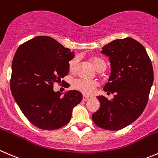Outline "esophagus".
Returning a JSON list of instances; mask_svg holds the SVG:
<instances>
[{
	"instance_id": "34e87169",
	"label": "esophagus",
	"mask_w": 158,
	"mask_h": 158,
	"mask_svg": "<svg viewBox=\"0 0 158 158\" xmlns=\"http://www.w3.org/2000/svg\"><path fill=\"white\" fill-rule=\"evenodd\" d=\"M89 99H90V97H89V96H87V95H84V96H83V101H87V100H89Z\"/></svg>"
}]
</instances>
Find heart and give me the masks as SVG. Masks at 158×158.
I'll return each mask as SVG.
<instances>
[{"label": "heart", "mask_w": 158, "mask_h": 158, "mask_svg": "<svg viewBox=\"0 0 158 158\" xmlns=\"http://www.w3.org/2000/svg\"><path fill=\"white\" fill-rule=\"evenodd\" d=\"M92 63L94 66L98 71H100L102 68H106V63L101 59L98 57H93L92 58ZM77 64H78V57H74L71 59L68 63L69 70L71 72H75L77 70ZM74 88L78 90L85 94H91L94 92L95 88L98 86V83L95 81L87 79H77L74 81L73 84Z\"/></svg>", "instance_id": "1"}]
</instances>
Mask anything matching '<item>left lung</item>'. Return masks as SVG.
<instances>
[{
    "label": "left lung",
    "instance_id": "8db88e82",
    "mask_svg": "<svg viewBox=\"0 0 158 158\" xmlns=\"http://www.w3.org/2000/svg\"><path fill=\"white\" fill-rule=\"evenodd\" d=\"M101 54L110 62L104 90L114 95L111 101L98 97L100 108L92 120L101 128L118 131L136 121L144 110L154 82L152 64L143 45L131 37L113 40L103 47Z\"/></svg>",
    "mask_w": 158,
    "mask_h": 158
}]
</instances>
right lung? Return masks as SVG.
Masks as SVG:
<instances>
[{
	"instance_id": "add662e5",
	"label": "right lung",
	"mask_w": 158,
	"mask_h": 158,
	"mask_svg": "<svg viewBox=\"0 0 158 158\" xmlns=\"http://www.w3.org/2000/svg\"><path fill=\"white\" fill-rule=\"evenodd\" d=\"M74 52L48 36H38L17 50L11 67L10 90L24 116L43 130H55L66 125L73 108L82 101L78 90L55 92L69 71L68 63Z\"/></svg>"
}]
</instances>
